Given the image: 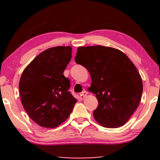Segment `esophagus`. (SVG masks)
Instances as JSON below:
<instances>
[{
  "label": "esophagus",
  "instance_id": "1",
  "mask_svg": "<svg viewBox=\"0 0 160 160\" xmlns=\"http://www.w3.org/2000/svg\"><path fill=\"white\" fill-rule=\"evenodd\" d=\"M80 94H81V96L83 97V98H85V97H86L87 95H88V92H87V91L84 90V91L80 93Z\"/></svg>",
  "mask_w": 160,
  "mask_h": 160
}]
</instances>
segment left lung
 I'll return each instance as SVG.
<instances>
[{"label": "left lung", "instance_id": "obj_1", "mask_svg": "<svg viewBox=\"0 0 160 160\" xmlns=\"http://www.w3.org/2000/svg\"><path fill=\"white\" fill-rule=\"evenodd\" d=\"M75 63L90 72L89 91L96 94L95 120L105 128H118L128 121L141 99L142 82L138 70L125 53L114 48H78Z\"/></svg>", "mask_w": 160, "mask_h": 160}]
</instances>
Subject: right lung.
Returning a JSON list of instances; mask_svg holds the SVG:
<instances>
[{
  "label": "right lung",
  "mask_w": 160,
  "mask_h": 160,
  "mask_svg": "<svg viewBox=\"0 0 160 160\" xmlns=\"http://www.w3.org/2000/svg\"><path fill=\"white\" fill-rule=\"evenodd\" d=\"M71 57V47L49 48L36 56L21 75L22 104L40 126L58 127L69 117L77 102L68 91L70 80L63 74Z\"/></svg>",
  "instance_id": "1"
}]
</instances>
